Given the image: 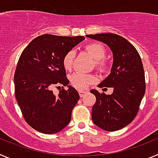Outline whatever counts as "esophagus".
Masks as SVG:
<instances>
[{"label": "esophagus", "instance_id": "34e87169", "mask_svg": "<svg viewBox=\"0 0 158 158\" xmlns=\"http://www.w3.org/2000/svg\"><path fill=\"white\" fill-rule=\"evenodd\" d=\"M87 93H88L87 90H79V91H78L79 96H80L81 97H83V96H85V95Z\"/></svg>", "mask_w": 158, "mask_h": 158}]
</instances>
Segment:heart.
<instances>
[{
	"mask_svg": "<svg viewBox=\"0 0 158 158\" xmlns=\"http://www.w3.org/2000/svg\"><path fill=\"white\" fill-rule=\"evenodd\" d=\"M85 50L95 59L94 66L99 72L106 73L109 71L110 64L105 59L106 48L99 43H89L85 47ZM75 52L69 51L62 58V65L67 71H70L74 62ZM97 81V77L93 74H85L83 73H75L70 77V82L75 89H85L89 85Z\"/></svg>",
	"mask_w": 158,
	"mask_h": 158,
	"instance_id": "1",
	"label": "heart"
}]
</instances>
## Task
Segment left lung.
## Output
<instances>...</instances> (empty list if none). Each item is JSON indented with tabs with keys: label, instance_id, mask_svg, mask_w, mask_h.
<instances>
[{
	"label": "left lung",
	"instance_id": "obj_1",
	"mask_svg": "<svg viewBox=\"0 0 158 158\" xmlns=\"http://www.w3.org/2000/svg\"><path fill=\"white\" fill-rule=\"evenodd\" d=\"M87 37L106 43L113 53L111 73L99 88H113L107 95L92 90L96 96L92 118L96 126L107 131L126 127L138 114L146 91L145 72L139 52L123 36L113 33L88 35Z\"/></svg>",
	"mask_w": 158,
	"mask_h": 158
}]
</instances>
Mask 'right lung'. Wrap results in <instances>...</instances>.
I'll list each match as a JSON object with an SVG mask.
<instances>
[{
	"instance_id": "1",
	"label": "right lung",
	"mask_w": 158,
	"mask_h": 158,
	"mask_svg": "<svg viewBox=\"0 0 158 158\" xmlns=\"http://www.w3.org/2000/svg\"><path fill=\"white\" fill-rule=\"evenodd\" d=\"M85 40L84 36L43 35L32 40L20 54L14 74L15 96L25 121L43 134H55L69 124L79 100L69 86L62 58ZM63 89L58 95L54 87Z\"/></svg>"
}]
</instances>
